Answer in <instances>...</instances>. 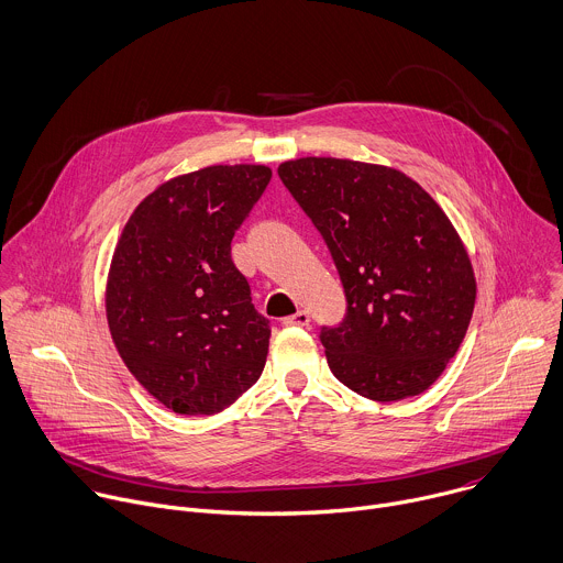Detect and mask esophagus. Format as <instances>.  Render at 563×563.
<instances>
[{
  "label": "esophagus",
  "mask_w": 563,
  "mask_h": 563,
  "mask_svg": "<svg viewBox=\"0 0 563 563\" xmlns=\"http://www.w3.org/2000/svg\"><path fill=\"white\" fill-rule=\"evenodd\" d=\"M309 313L307 311H296L294 316H287V318H283V324H287V327H307L309 324Z\"/></svg>",
  "instance_id": "1"
}]
</instances>
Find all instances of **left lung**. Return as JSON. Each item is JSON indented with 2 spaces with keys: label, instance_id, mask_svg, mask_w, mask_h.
Wrapping results in <instances>:
<instances>
[{
  "label": "left lung",
  "instance_id": "8db88e82",
  "mask_svg": "<svg viewBox=\"0 0 563 563\" xmlns=\"http://www.w3.org/2000/svg\"><path fill=\"white\" fill-rule=\"evenodd\" d=\"M324 239L346 313L320 327L333 376L396 402L427 391L457 353L475 307L468 254L442 208L407 174L307 156L278 167Z\"/></svg>",
  "mask_w": 563,
  "mask_h": 563
}]
</instances>
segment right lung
<instances>
[{"label": "right lung", "instance_id": "right-lung-1", "mask_svg": "<svg viewBox=\"0 0 563 563\" xmlns=\"http://www.w3.org/2000/svg\"><path fill=\"white\" fill-rule=\"evenodd\" d=\"M269 178L265 165L176 176L123 228L106 289L110 333L132 376L174 413H219L261 378L272 329L232 239Z\"/></svg>", "mask_w": 563, "mask_h": 563}]
</instances>
